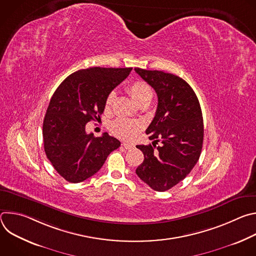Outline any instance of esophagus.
I'll return each mask as SVG.
<instances>
[{
	"instance_id": "esophagus-1",
	"label": "esophagus",
	"mask_w": 256,
	"mask_h": 256,
	"mask_svg": "<svg viewBox=\"0 0 256 256\" xmlns=\"http://www.w3.org/2000/svg\"><path fill=\"white\" fill-rule=\"evenodd\" d=\"M122 146L124 148L126 149V150H130V149H134V146L132 144H130V142H122Z\"/></svg>"
}]
</instances>
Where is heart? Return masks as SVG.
<instances>
[{"instance_id": "1", "label": "heart", "mask_w": 256, "mask_h": 256, "mask_svg": "<svg viewBox=\"0 0 256 256\" xmlns=\"http://www.w3.org/2000/svg\"><path fill=\"white\" fill-rule=\"evenodd\" d=\"M128 93L134 100L138 105L148 104L152 99V91L147 83L142 81H134L130 84L126 88ZM114 99V94L110 93L105 101V108L108 109L112 106ZM142 126L136 120H118L112 126V132L124 140L134 138L138 132L140 130Z\"/></svg>"}]
</instances>
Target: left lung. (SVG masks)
<instances>
[{
	"label": "left lung",
	"instance_id": "1",
	"mask_svg": "<svg viewBox=\"0 0 256 256\" xmlns=\"http://www.w3.org/2000/svg\"><path fill=\"white\" fill-rule=\"evenodd\" d=\"M134 70L158 96L155 118L146 130L154 142L136 146L144 159L136 173L152 190L165 192L184 180L200 159L204 142L200 105L180 77L162 70Z\"/></svg>",
	"mask_w": 256,
	"mask_h": 256
}]
</instances>
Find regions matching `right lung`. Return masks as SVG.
Instances as JSON below:
<instances>
[{
  "mask_svg": "<svg viewBox=\"0 0 256 256\" xmlns=\"http://www.w3.org/2000/svg\"><path fill=\"white\" fill-rule=\"evenodd\" d=\"M132 68L93 66L66 77L54 93L44 120L42 136L48 159L72 184L94 175L120 142L104 132H86V124L100 118L107 96Z\"/></svg>",
  "mask_w": 256,
  "mask_h": 256,
  "instance_id": "obj_1",
  "label": "right lung"
}]
</instances>
